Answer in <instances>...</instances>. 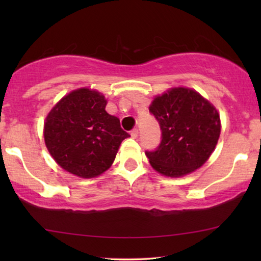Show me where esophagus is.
I'll return each instance as SVG.
<instances>
[{
	"label": "esophagus",
	"instance_id": "esophagus-1",
	"mask_svg": "<svg viewBox=\"0 0 261 261\" xmlns=\"http://www.w3.org/2000/svg\"><path fill=\"white\" fill-rule=\"evenodd\" d=\"M131 137L132 138H137V137H138V129H134L131 131Z\"/></svg>",
	"mask_w": 261,
	"mask_h": 261
}]
</instances>
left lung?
<instances>
[{
  "mask_svg": "<svg viewBox=\"0 0 261 261\" xmlns=\"http://www.w3.org/2000/svg\"><path fill=\"white\" fill-rule=\"evenodd\" d=\"M161 129V141L146 151L149 163L170 177L192 173L208 160L218 144L221 124L216 109L196 91L175 87L149 106Z\"/></svg>",
  "mask_w": 261,
  "mask_h": 261,
  "instance_id": "1",
  "label": "left lung"
}]
</instances>
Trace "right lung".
I'll return each instance as SVG.
<instances>
[{"label":"right lung","instance_id":"obj_1","mask_svg":"<svg viewBox=\"0 0 261 261\" xmlns=\"http://www.w3.org/2000/svg\"><path fill=\"white\" fill-rule=\"evenodd\" d=\"M105 96L81 88L64 96L48 114L45 143L54 160L79 177L91 178L112 166L118 147L130 135L106 112Z\"/></svg>","mask_w":261,"mask_h":261}]
</instances>
